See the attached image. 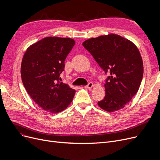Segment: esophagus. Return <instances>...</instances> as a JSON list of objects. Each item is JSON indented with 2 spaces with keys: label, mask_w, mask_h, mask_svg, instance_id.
<instances>
[{
  "label": "esophagus",
  "mask_w": 160,
  "mask_h": 160,
  "mask_svg": "<svg viewBox=\"0 0 160 160\" xmlns=\"http://www.w3.org/2000/svg\"><path fill=\"white\" fill-rule=\"evenodd\" d=\"M93 83H92V82H89L87 86H85V88H86V89H91V88H93Z\"/></svg>",
  "instance_id": "34e87169"
}]
</instances>
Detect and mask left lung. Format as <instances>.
Here are the masks:
<instances>
[{
    "label": "left lung",
    "instance_id": "1",
    "mask_svg": "<svg viewBox=\"0 0 160 160\" xmlns=\"http://www.w3.org/2000/svg\"><path fill=\"white\" fill-rule=\"evenodd\" d=\"M82 45L93 56L105 74L106 95L98 105L112 112L124 107L135 95L143 76V64L137 47L117 34L85 41Z\"/></svg>",
    "mask_w": 160,
    "mask_h": 160
}]
</instances>
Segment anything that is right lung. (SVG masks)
<instances>
[{"mask_svg": "<svg viewBox=\"0 0 160 160\" xmlns=\"http://www.w3.org/2000/svg\"><path fill=\"white\" fill-rule=\"evenodd\" d=\"M74 44L71 38L47 37L29 47L23 56L24 87L33 101L48 112L64 110L74 96V89L60 82L65 60Z\"/></svg>", "mask_w": 160, "mask_h": 160, "instance_id": "right-lung-1", "label": "right lung"}]
</instances>
